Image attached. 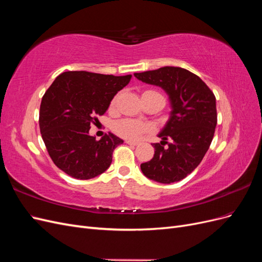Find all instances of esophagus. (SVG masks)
Instances as JSON below:
<instances>
[{
	"instance_id": "34e87169",
	"label": "esophagus",
	"mask_w": 262,
	"mask_h": 262,
	"mask_svg": "<svg viewBox=\"0 0 262 262\" xmlns=\"http://www.w3.org/2000/svg\"><path fill=\"white\" fill-rule=\"evenodd\" d=\"M125 143H126V144H130V145H133V146H136V145H139V144H140V142L128 140V141H125Z\"/></svg>"
}]
</instances>
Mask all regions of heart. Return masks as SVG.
Listing matches in <instances>:
<instances>
[{
    "instance_id": "1",
    "label": "heart",
    "mask_w": 262,
    "mask_h": 262,
    "mask_svg": "<svg viewBox=\"0 0 262 262\" xmlns=\"http://www.w3.org/2000/svg\"><path fill=\"white\" fill-rule=\"evenodd\" d=\"M149 94H155V95H160L158 93L154 92V91H145L143 95H149ZM116 102V99L113 100L112 105L114 106ZM149 130V126L143 122L141 121H137V120H132V119H123V120L117 121L114 124V131L124 139H130V140H134L138 139L142 134L145 133L146 131Z\"/></svg>"
}]
</instances>
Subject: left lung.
<instances>
[{
    "instance_id": "1",
    "label": "left lung",
    "mask_w": 262,
    "mask_h": 262,
    "mask_svg": "<svg viewBox=\"0 0 262 262\" xmlns=\"http://www.w3.org/2000/svg\"><path fill=\"white\" fill-rule=\"evenodd\" d=\"M134 76L160 86L168 95L171 107L168 121L158 133L161 143L152 144L154 157L141 164V170L161 184L184 179L201 163L211 145L217 122L215 96L199 76L182 68L164 67Z\"/></svg>"
}]
</instances>
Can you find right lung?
<instances>
[{
  "mask_svg": "<svg viewBox=\"0 0 262 262\" xmlns=\"http://www.w3.org/2000/svg\"><path fill=\"white\" fill-rule=\"evenodd\" d=\"M131 77L69 71L45 93L39 113L41 137L55 166L69 176L91 179L109 168L114 149L123 140L109 132L97 141L90 136L91 123L107 112Z\"/></svg>",
  "mask_w": 262,
  "mask_h": 262,
  "instance_id": "1",
  "label": "right lung"
}]
</instances>
